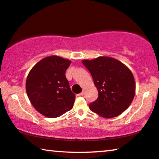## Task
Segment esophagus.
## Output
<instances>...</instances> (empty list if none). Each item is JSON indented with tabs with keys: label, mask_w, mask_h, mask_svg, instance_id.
I'll return each mask as SVG.
<instances>
[{
	"label": "esophagus",
	"mask_w": 159,
	"mask_h": 159,
	"mask_svg": "<svg viewBox=\"0 0 159 159\" xmlns=\"http://www.w3.org/2000/svg\"><path fill=\"white\" fill-rule=\"evenodd\" d=\"M84 92L82 91L81 93H80L78 94V96H84Z\"/></svg>",
	"instance_id": "esophagus-1"
}]
</instances>
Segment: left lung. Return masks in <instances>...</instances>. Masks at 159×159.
I'll list each match as a JSON object with an SVG mask.
<instances>
[{
  "label": "left lung",
  "mask_w": 159,
  "mask_h": 159,
  "mask_svg": "<svg viewBox=\"0 0 159 159\" xmlns=\"http://www.w3.org/2000/svg\"><path fill=\"white\" fill-rule=\"evenodd\" d=\"M82 63L91 73L98 92V98L89 104L91 111L101 117L111 118L126 110L136 90L131 70L111 57L101 56Z\"/></svg>",
  "instance_id": "obj_1"
}]
</instances>
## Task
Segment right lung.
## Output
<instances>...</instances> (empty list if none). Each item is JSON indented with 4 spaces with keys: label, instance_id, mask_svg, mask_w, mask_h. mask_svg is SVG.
Returning a JSON list of instances; mask_svg holds the SVG:
<instances>
[{
    "label": "right lung",
    "instance_id": "obj_1",
    "mask_svg": "<svg viewBox=\"0 0 159 159\" xmlns=\"http://www.w3.org/2000/svg\"><path fill=\"white\" fill-rule=\"evenodd\" d=\"M70 64L69 60L52 56L40 61L28 73L25 84L28 98L45 116L59 117L72 109L75 96L65 75Z\"/></svg>",
    "mask_w": 159,
    "mask_h": 159
}]
</instances>
